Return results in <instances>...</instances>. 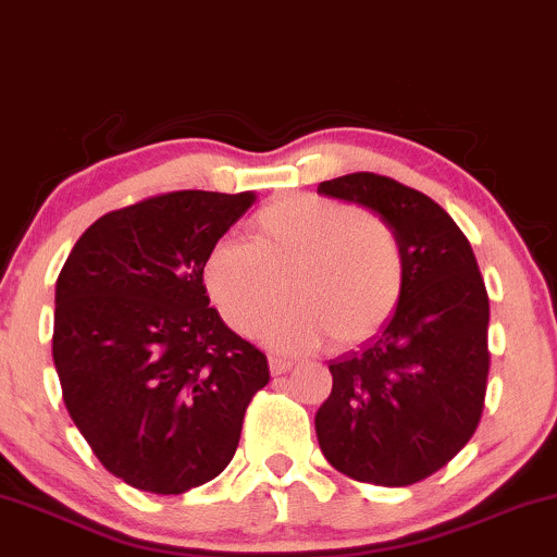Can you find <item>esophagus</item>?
I'll list each match as a JSON object with an SVG mask.
<instances>
[{
    "label": "esophagus",
    "instance_id": "esophagus-1",
    "mask_svg": "<svg viewBox=\"0 0 557 557\" xmlns=\"http://www.w3.org/2000/svg\"><path fill=\"white\" fill-rule=\"evenodd\" d=\"M293 369V361L290 359H283V356H270V372L274 376L280 374H287Z\"/></svg>",
    "mask_w": 557,
    "mask_h": 557
}]
</instances>
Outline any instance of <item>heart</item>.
I'll return each mask as SVG.
<instances>
[{
    "instance_id": "1",
    "label": "heart",
    "mask_w": 557,
    "mask_h": 557,
    "mask_svg": "<svg viewBox=\"0 0 557 557\" xmlns=\"http://www.w3.org/2000/svg\"><path fill=\"white\" fill-rule=\"evenodd\" d=\"M296 304L264 324L280 348H317L327 337L356 345L376 335L398 309L406 257L385 216L337 198L296 194L259 209L251 246L225 238L203 259V287L222 319L251 332L280 304Z\"/></svg>"
}]
</instances>
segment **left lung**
<instances>
[{
	"label": "left lung",
	"mask_w": 557,
	"mask_h": 557,
	"mask_svg": "<svg viewBox=\"0 0 557 557\" xmlns=\"http://www.w3.org/2000/svg\"><path fill=\"white\" fill-rule=\"evenodd\" d=\"M319 194L385 216L406 257L403 298L372 341L330 361L332 393L314 426L345 476L408 487L469 443L487 393L490 298L461 227L430 196L354 172Z\"/></svg>",
	"instance_id": "1"
}]
</instances>
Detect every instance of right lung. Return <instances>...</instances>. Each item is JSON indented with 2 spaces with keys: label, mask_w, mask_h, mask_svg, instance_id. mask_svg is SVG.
Returning a JSON list of instances; mask_svg holds the SVG:
<instances>
[{
  "label": "right lung",
  "mask_w": 557,
  "mask_h": 557,
  "mask_svg": "<svg viewBox=\"0 0 557 557\" xmlns=\"http://www.w3.org/2000/svg\"><path fill=\"white\" fill-rule=\"evenodd\" d=\"M253 194L175 190L94 222L57 277L62 398L110 474L183 495L225 471L270 363L209 309L203 259Z\"/></svg>",
  "instance_id": "right-lung-1"
}]
</instances>
